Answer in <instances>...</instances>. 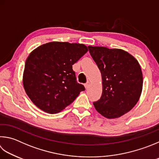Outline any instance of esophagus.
Masks as SVG:
<instances>
[{
	"label": "esophagus",
	"mask_w": 159,
	"mask_h": 159,
	"mask_svg": "<svg viewBox=\"0 0 159 159\" xmlns=\"http://www.w3.org/2000/svg\"><path fill=\"white\" fill-rule=\"evenodd\" d=\"M89 81H88L87 83H85V87L86 89H88L89 88Z\"/></svg>",
	"instance_id": "esophagus-1"
}]
</instances>
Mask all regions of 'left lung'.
<instances>
[{
  "instance_id": "8db88e82",
  "label": "left lung",
  "mask_w": 159,
  "mask_h": 159,
  "mask_svg": "<svg viewBox=\"0 0 159 159\" xmlns=\"http://www.w3.org/2000/svg\"><path fill=\"white\" fill-rule=\"evenodd\" d=\"M102 76L100 99L95 109L108 119L121 117L134 107L143 89V74L137 60L125 51L103 47H88Z\"/></svg>"
}]
</instances>
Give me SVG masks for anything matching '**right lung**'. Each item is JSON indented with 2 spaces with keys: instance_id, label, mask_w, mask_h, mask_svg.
Wrapping results in <instances>:
<instances>
[{
  "instance_id": "right-lung-1",
  "label": "right lung",
  "mask_w": 159,
  "mask_h": 159,
  "mask_svg": "<svg viewBox=\"0 0 159 159\" xmlns=\"http://www.w3.org/2000/svg\"><path fill=\"white\" fill-rule=\"evenodd\" d=\"M88 51L83 44L52 42L31 52L23 83L34 105L48 113H57L85 90L84 85L77 83L72 65Z\"/></svg>"
}]
</instances>
